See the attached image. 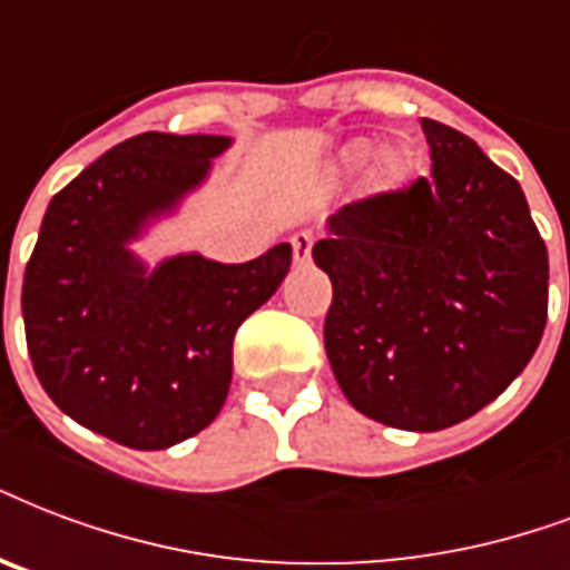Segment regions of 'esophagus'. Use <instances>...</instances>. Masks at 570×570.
Segmentation results:
<instances>
[{
  "label": "esophagus",
  "mask_w": 570,
  "mask_h": 570,
  "mask_svg": "<svg viewBox=\"0 0 570 570\" xmlns=\"http://www.w3.org/2000/svg\"><path fill=\"white\" fill-rule=\"evenodd\" d=\"M289 245H293V259L302 266V263L311 259V250H314V233H311V229H302V233H295V236L289 238Z\"/></svg>",
  "instance_id": "1"
}]
</instances>
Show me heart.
Listing matches in <instances>:
<instances>
[{
    "mask_svg": "<svg viewBox=\"0 0 570 570\" xmlns=\"http://www.w3.org/2000/svg\"><path fill=\"white\" fill-rule=\"evenodd\" d=\"M367 155H371V142H353L350 146V151H346V160L350 164H362V160H367ZM380 181L382 185H397L401 181V164H397V158L394 155H382L380 160Z\"/></svg>",
    "mask_w": 570,
    "mask_h": 570,
    "instance_id": "1",
    "label": "heart"
}]
</instances>
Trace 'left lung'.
<instances>
[{"mask_svg": "<svg viewBox=\"0 0 570 570\" xmlns=\"http://www.w3.org/2000/svg\"><path fill=\"white\" fill-rule=\"evenodd\" d=\"M428 179L328 217L325 353L346 401L389 428L466 421L523 373L547 323V247L514 176L421 119Z\"/></svg>", "mask_w": 570, "mask_h": 570, "instance_id": "8db88e82", "label": "left lung"}]
</instances>
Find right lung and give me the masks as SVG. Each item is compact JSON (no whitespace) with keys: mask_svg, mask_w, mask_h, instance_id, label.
<instances>
[{"mask_svg":"<svg viewBox=\"0 0 570 570\" xmlns=\"http://www.w3.org/2000/svg\"><path fill=\"white\" fill-rule=\"evenodd\" d=\"M233 146L217 134H137L47 206L23 277L35 376L82 428L137 451L217 419L238 325L277 293L293 247L250 263L176 254L151 268L130 242L169 217Z\"/></svg>","mask_w":570,"mask_h":570,"instance_id":"1","label":"right lung"}]
</instances>
